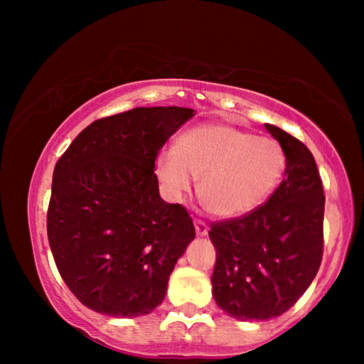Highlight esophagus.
<instances>
[{
	"instance_id": "obj_1",
	"label": "esophagus",
	"mask_w": 364,
	"mask_h": 364,
	"mask_svg": "<svg viewBox=\"0 0 364 364\" xmlns=\"http://www.w3.org/2000/svg\"><path fill=\"white\" fill-rule=\"evenodd\" d=\"M194 226H196L197 236H207V234H208V226H207L205 221L194 220Z\"/></svg>"
}]
</instances>
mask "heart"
<instances>
[{"label":"heart","instance_id":"heart-1","mask_svg":"<svg viewBox=\"0 0 364 364\" xmlns=\"http://www.w3.org/2000/svg\"><path fill=\"white\" fill-rule=\"evenodd\" d=\"M160 181L171 196L199 180V197L220 218L254 210L278 186L286 170V154L278 141L239 130L226 123H204L181 134L175 149L157 156Z\"/></svg>","mask_w":364,"mask_h":364}]
</instances>
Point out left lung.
I'll use <instances>...</instances> for the list:
<instances>
[{"label":"left lung","mask_w":364,"mask_h":364,"mask_svg":"<svg viewBox=\"0 0 364 364\" xmlns=\"http://www.w3.org/2000/svg\"><path fill=\"white\" fill-rule=\"evenodd\" d=\"M286 154L284 180L263 205L212 223L217 250L213 299L228 315L250 321L286 313L315 279L323 258L324 191L310 149L264 123Z\"/></svg>","instance_id":"left-lung-1"}]
</instances>
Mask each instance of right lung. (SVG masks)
Wrapping results in <instances>:
<instances>
[{
	"label": "right lung",
	"mask_w": 364,
	"mask_h": 364,
	"mask_svg": "<svg viewBox=\"0 0 364 364\" xmlns=\"http://www.w3.org/2000/svg\"><path fill=\"white\" fill-rule=\"evenodd\" d=\"M194 115L186 107H136L91 123L53 173L48 241L72 294L115 318L147 315L196 236L181 204L159 194L156 159Z\"/></svg>",
	"instance_id": "right-lung-1"
}]
</instances>
